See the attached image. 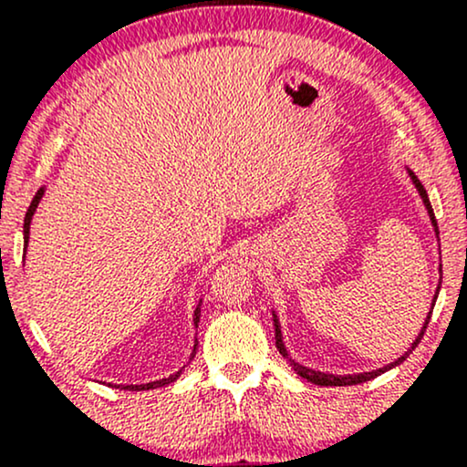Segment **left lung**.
Wrapping results in <instances>:
<instances>
[{"label":"left lung","mask_w":467,"mask_h":467,"mask_svg":"<svg viewBox=\"0 0 467 467\" xmlns=\"http://www.w3.org/2000/svg\"><path fill=\"white\" fill-rule=\"evenodd\" d=\"M406 171H409V175H410V182H412V184H415L417 192H420V197H421L423 206H426V211H428V217H431V223H432V228H435V234H437V239H439V226H437L435 213H432L431 200H428V192H426V189H423V186H421V182L417 180V175L412 173L410 169H406ZM437 296H439V287H437V292H435V298H432V305H431V307H435V301H437ZM431 314H432V312H428L426 320H423V327H421V331H420V334H417L415 340H412V345L409 347V351H406L404 356H400L398 360H395V362H390V364H387V367H382V368H375V371L351 373V375H334V373L314 371V368H309V367H303L301 362H296V360H294L292 356H289V353H287V347H285V342H283V331H281V323H278V316H276L275 309H272V318H275V331H276V334H275V336H276V349L281 351V356L285 358V360L289 362V367H292L294 371H296V375H301V378H303V379H307V382H312V384H318V387H353V384H362V382H368V379L378 378V375L387 373V371H390V368H393V367H398V364L404 362L406 358H409L410 353H412V349H415V347L420 345V340H421L423 331H426V327H428V320H431Z\"/></svg>","instance_id":"8db88e82"}]
</instances>
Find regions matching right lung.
<instances>
[{
	"mask_svg": "<svg viewBox=\"0 0 467 467\" xmlns=\"http://www.w3.org/2000/svg\"><path fill=\"white\" fill-rule=\"evenodd\" d=\"M44 192H46V189H44V186H41V189L36 191V195L32 197V202H30V206H28V213H26V217H24V245H26V248H28V239H30V223H32V217H35V213H36V206H39V202H41V197H44ZM200 314H202V298H200V301H197V305H195V312H192V327H195V329H197V325H200ZM195 351H197V337H195V345H192V351H191V358H189V362H186L184 367L180 368V371H175L173 375H169V378H162V379H153V382H147V384H109V387H111V389H120V390H151V389L166 387V384L175 382V379H178L180 375H182V371H184V368L189 367L192 358H195Z\"/></svg>",
	"mask_w": 467,
	"mask_h": 467,
	"instance_id": "obj_1",
	"label": "right lung"
}]
</instances>
